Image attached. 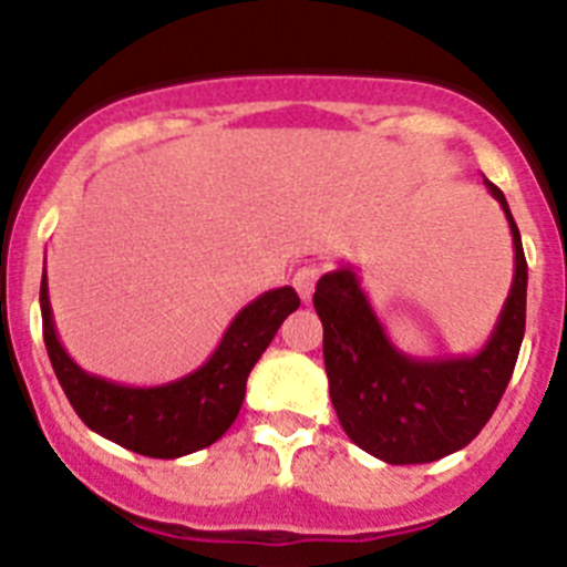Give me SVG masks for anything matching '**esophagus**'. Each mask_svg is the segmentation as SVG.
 I'll list each match as a JSON object with an SVG mask.
<instances>
[{
    "label": "esophagus",
    "instance_id": "obj_1",
    "mask_svg": "<svg viewBox=\"0 0 567 567\" xmlns=\"http://www.w3.org/2000/svg\"><path fill=\"white\" fill-rule=\"evenodd\" d=\"M319 277H321L319 265H305V268H299V271L293 274V288L299 290V296H302L305 302L313 299V290H316V282H319Z\"/></svg>",
    "mask_w": 567,
    "mask_h": 567
}]
</instances>
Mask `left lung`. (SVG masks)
I'll list each match as a JSON object with an SVG mask.
<instances>
[{
	"instance_id": "obj_1",
	"label": "left lung",
	"mask_w": 567,
	"mask_h": 567,
	"mask_svg": "<svg viewBox=\"0 0 567 567\" xmlns=\"http://www.w3.org/2000/svg\"><path fill=\"white\" fill-rule=\"evenodd\" d=\"M506 214L514 279L486 344L457 359H415L398 350L350 265L319 279L313 308L324 328L330 401L347 437L379 461L432 463L477 437L497 410L525 333L523 239L506 195L483 181Z\"/></svg>"
}]
</instances>
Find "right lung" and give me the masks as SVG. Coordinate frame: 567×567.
Here are the masks:
<instances>
[{"instance_id":"right-lung-1","label":"right lung","mask_w":567,"mask_h":567,"mask_svg":"<svg viewBox=\"0 0 567 567\" xmlns=\"http://www.w3.org/2000/svg\"><path fill=\"white\" fill-rule=\"evenodd\" d=\"M39 302L50 364L81 421L130 452L172 461L200 452L226 435L246 398L248 372L271 344L279 324L299 308V296L290 285L265 290L234 316L206 364L157 386L115 384L81 370L55 333L48 274H42Z\"/></svg>"}]
</instances>
